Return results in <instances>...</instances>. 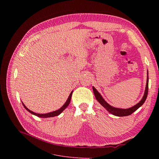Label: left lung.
Wrapping results in <instances>:
<instances>
[{
  "label": "left lung",
  "mask_w": 159,
  "mask_h": 159,
  "mask_svg": "<svg viewBox=\"0 0 159 159\" xmlns=\"http://www.w3.org/2000/svg\"><path fill=\"white\" fill-rule=\"evenodd\" d=\"M93 93L95 94V98L98 101V102L101 104L103 107H104L110 113H111V114H113L115 116H128V115L132 114L134 111H135L137 110H138L139 108L142 105H143L144 103V102L146 101L147 96H148V71L146 90H145L144 95L143 98H142L141 101L138 104H137L136 105H135L134 106H133L130 108H128V109H120V108H116V107H113L111 106L110 104H108L104 101L101 95V94L98 92L97 90L94 87H93Z\"/></svg>",
  "instance_id": "8db88e82"
}]
</instances>
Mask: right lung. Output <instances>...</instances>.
Here are the masks:
<instances>
[{"instance_id":"add662e5","label":"right lung","mask_w":159,"mask_h":159,"mask_svg":"<svg viewBox=\"0 0 159 159\" xmlns=\"http://www.w3.org/2000/svg\"><path fill=\"white\" fill-rule=\"evenodd\" d=\"M72 93H73V91H71V93H70V96H69L68 100H67V101L66 102V103L62 106V107H61V108H60L59 110H58L55 111H53V112H51V113H46V114H39V113H35V112H33V111L30 110L28 109V108H27L26 106H25L23 103H22V104H23L24 107L25 108H26V110H28V111L30 113H31V114H33V115H35L39 116V117H41V118L52 117V116H57V115H60V114L66 109V108L68 106V105H69V104H70V101H71Z\"/></svg>"}]
</instances>
